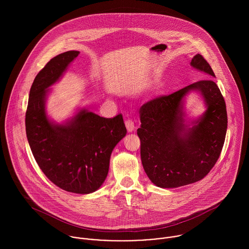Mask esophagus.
<instances>
[{"instance_id": "1", "label": "esophagus", "mask_w": 249, "mask_h": 249, "mask_svg": "<svg viewBox=\"0 0 249 249\" xmlns=\"http://www.w3.org/2000/svg\"><path fill=\"white\" fill-rule=\"evenodd\" d=\"M125 126H126V129L128 132H132L135 129V125H134V123L132 120H126Z\"/></svg>"}]
</instances>
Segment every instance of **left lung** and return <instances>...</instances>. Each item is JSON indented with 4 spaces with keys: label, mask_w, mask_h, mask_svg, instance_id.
I'll return each mask as SVG.
<instances>
[{
    "label": "left lung",
    "mask_w": 249,
    "mask_h": 249,
    "mask_svg": "<svg viewBox=\"0 0 249 249\" xmlns=\"http://www.w3.org/2000/svg\"><path fill=\"white\" fill-rule=\"evenodd\" d=\"M191 65L206 73L207 79L194 82L177 92L157 97L140 108L142 167L150 181L160 188H178L205 178L216 163L227 129L224 99L213 81L214 73L197 53ZM197 90L208 107L192 128L184 124L182 99Z\"/></svg>",
    "instance_id": "1"
}]
</instances>
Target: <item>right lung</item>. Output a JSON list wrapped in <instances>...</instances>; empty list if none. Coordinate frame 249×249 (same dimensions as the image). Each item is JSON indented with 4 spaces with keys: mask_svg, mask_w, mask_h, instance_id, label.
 <instances>
[{
    "mask_svg": "<svg viewBox=\"0 0 249 249\" xmlns=\"http://www.w3.org/2000/svg\"><path fill=\"white\" fill-rule=\"evenodd\" d=\"M79 54L69 51L52 58L37 73L26 112V132L44 175L62 190L90 194L105 182L113 148L126 134L123 115L107 119L81 109L65 124L47 116L48 88L55 83Z\"/></svg>",
    "mask_w": 249,
    "mask_h": 249,
    "instance_id": "add662e5",
    "label": "right lung"
}]
</instances>
